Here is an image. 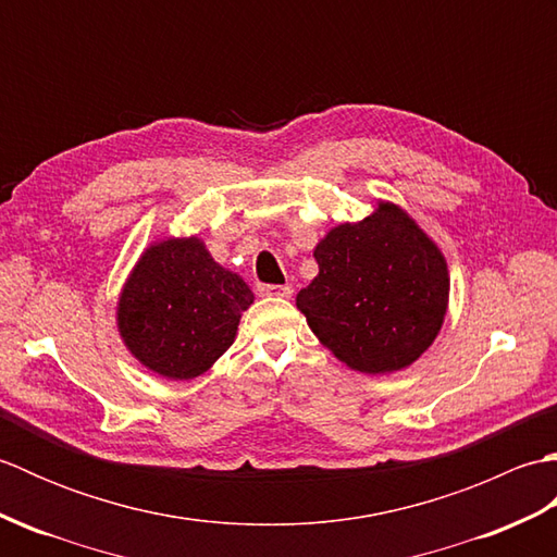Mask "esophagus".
I'll list each match as a JSON object with an SVG mask.
<instances>
[{
    "label": "esophagus",
    "mask_w": 557,
    "mask_h": 557,
    "mask_svg": "<svg viewBox=\"0 0 557 557\" xmlns=\"http://www.w3.org/2000/svg\"><path fill=\"white\" fill-rule=\"evenodd\" d=\"M260 297H282V299H289L294 289L289 285H260L258 287Z\"/></svg>",
    "instance_id": "esophagus-1"
}]
</instances>
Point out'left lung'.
<instances>
[{
	"instance_id": "left-lung-1",
	"label": "left lung",
	"mask_w": 557,
	"mask_h": 557,
	"mask_svg": "<svg viewBox=\"0 0 557 557\" xmlns=\"http://www.w3.org/2000/svg\"><path fill=\"white\" fill-rule=\"evenodd\" d=\"M318 275L297 294L313 335L351 371L385 375L423 357L445 323L447 260L409 212L377 200L313 248Z\"/></svg>"
}]
</instances>
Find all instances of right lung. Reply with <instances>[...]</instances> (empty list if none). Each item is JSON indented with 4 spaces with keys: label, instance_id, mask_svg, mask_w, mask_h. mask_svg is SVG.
Here are the masks:
<instances>
[{
    "label": "right lung",
    "instance_id": "add662e5",
    "mask_svg": "<svg viewBox=\"0 0 557 557\" xmlns=\"http://www.w3.org/2000/svg\"><path fill=\"white\" fill-rule=\"evenodd\" d=\"M239 272L222 268L200 236L150 242L116 299V333L128 354L168 381L203 375L253 304Z\"/></svg>",
    "mask_w": 557,
    "mask_h": 557
}]
</instances>
